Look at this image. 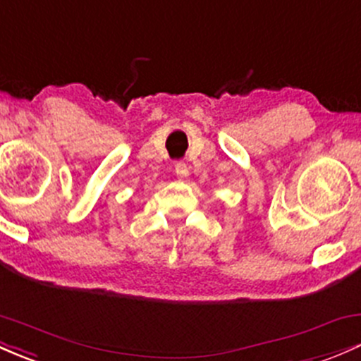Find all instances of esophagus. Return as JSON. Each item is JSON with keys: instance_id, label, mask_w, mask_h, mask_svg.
I'll return each instance as SVG.
<instances>
[{"instance_id": "obj_1", "label": "esophagus", "mask_w": 361, "mask_h": 361, "mask_svg": "<svg viewBox=\"0 0 361 361\" xmlns=\"http://www.w3.org/2000/svg\"><path fill=\"white\" fill-rule=\"evenodd\" d=\"M174 173H176L180 178L188 176V166L181 161L176 162V164H174Z\"/></svg>"}]
</instances>
